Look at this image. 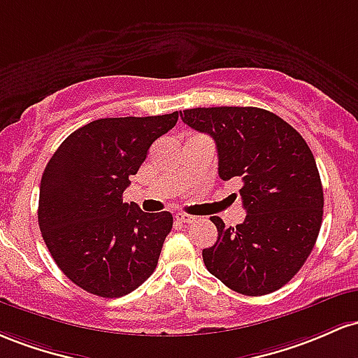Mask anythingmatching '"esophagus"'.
I'll list each match as a JSON object with an SVG mask.
<instances>
[{
  "label": "esophagus",
  "instance_id": "1",
  "mask_svg": "<svg viewBox=\"0 0 358 358\" xmlns=\"http://www.w3.org/2000/svg\"><path fill=\"white\" fill-rule=\"evenodd\" d=\"M176 220H178L179 223H194L196 216L186 215V213H178V215H176Z\"/></svg>",
  "mask_w": 358,
  "mask_h": 358
}]
</instances>
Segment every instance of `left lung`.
Instances as JSON below:
<instances>
[{"instance_id":"1","label":"left lung","mask_w":358,"mask_h":358,"mask_svg":"<svg viewBox=\"0 0 358 358\" xmlns=\"http://www.w3.org/2000/svg\"><path fill=\"white\" fill-rule=\"evenodd\" d=\"M180 118L213 136L223 180L240 178L243 223L203 250L210 274L245 296L271 294L299 272L323 220V186L308 143L282 118L254 106L192 108Z\"/></svg>"}]
</instances>
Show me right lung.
<instances>
[{"label": "right lung", "instance_id": "add662e5", "mask_svg": "<svg viewBox=\"0 0 358 358\" xmlns=\"http://www.w3.org/2000/svg\"><path fill=\"white\" fill-rule=\"evenodd\" d=\"M179 111L101 118L72 131L40 180L38 227L52 259L76 286L120 298L145 282L172 228L169 211L123 203L130 176Z\"/></svg>", "mask_w": 358, "mask_h": 358}]
</instances>
